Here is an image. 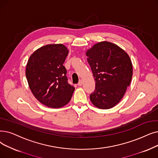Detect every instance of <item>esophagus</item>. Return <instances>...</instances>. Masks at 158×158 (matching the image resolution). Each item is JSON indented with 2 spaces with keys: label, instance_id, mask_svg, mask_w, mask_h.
Instances as JSON below:
<instances>
[{
  "label": "esophagus",
  "instance_id": "1",
  "mask_svg": "<svg viewBox=\"0 0 158 158\" xmlns=\"http://www.w3.org/2000/svg\"><path fill=\"white\" fill-rule=\"evenodd\" d=\"M82 85H83V81H82V80H80V81H79V83H78V86H81Z\"/></svg>",
  "mask_w": 158,
  "mask_h": 158
}]
</instances>
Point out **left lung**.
<instances>
[{
	"label": "left lung",
	"mask_w": 158,
	"mask_h": 158,
	"mask_svg": "<svg viewBox=\"0 0 158 158\" xmlns=\"http://www.w3.org/2000/svg\"><path fill=\"white\" fill-rule=\"evenodd\" d=\"M86 56L95 81V90L90 95L92 103L100 109L113 108L131 82V59L121 48L108 41L95 44L87 50Z\"/></svg>",
	"instance_id": "left-lung-1"
}]
</instances>
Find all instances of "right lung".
<instances>
[{
	"label": "right lung",
	"instance_id": "add662e5",
	"mask_svg": "<svg viewBox=\"0 0 158 158\" xmlns=\"http://www.w3.org/2000/svg\"><path fill=\"white\" fill-rule=\"evenodd\" d=\"M69 50L63 44L39 48L29 58L26 76L35 98L44 105L61 108L70 102L75 88L68 84L63 63Z\"/></svg>",
	"mask_w": 158,
	"mask_h": 158
}]
</instances>
